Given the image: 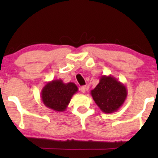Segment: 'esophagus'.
Returning a JSON list of instances; mask_svg holds the SVG:
<instances>
[{"label":"esophagus","instance_id":"1","mask_svg":"<svg viewBox=\"0 0 158 158\" xmlns=\"http://www.w3.org/2000/svg\"><path fill=\"white\" fill-rule=\"evenodd\" d=\"M81 93H83V94H85V92H86V86H82L81 88Z\"/></svg>","mask_w":158,"mask_h":158}]
</instances>
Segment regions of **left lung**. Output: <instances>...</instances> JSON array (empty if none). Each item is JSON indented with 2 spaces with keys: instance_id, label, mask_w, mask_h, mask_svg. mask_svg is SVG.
<instances>
[{
  "instance_id": "8db88e82",
  "label": "left lung",
  "mask_w": 158,
  "mask_h": 158,
  "mask_svg": "<svg viewBox=\"0 0 158 158\" xmlns=\"http://www.w3.org/2000/svg\"><path fill=\"white\" fill-rule=\"evenodd\" d=\"M94 102L106 114L116 112L126 99V87L112 76L103 75L96 88L90 91Z\"/></svg>"
}]
</instances>
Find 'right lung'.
<instances>
[{
	"label": "right lung",
	"mask_w": 158,
	"mask_h": 158,
	"mask_svg": "<svg viewBox=\"0 0 158 158\" xmlns=\"http://www.w3.org/2000/svg\"><path fill=\"white\" fill-rule=\"evenodd\" d=\"M78 91L73 82L64 83L61 79L48 81L41 92L42 102L48 108L58 112H63L68 108L73 96Z\"/></svg>",
	"instance_id": "add662e5"
}]
</instances>
